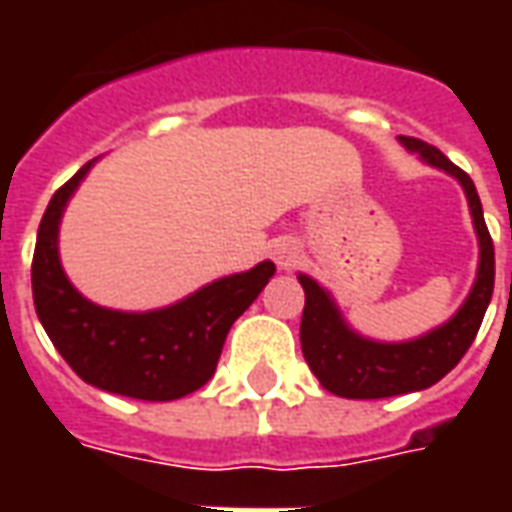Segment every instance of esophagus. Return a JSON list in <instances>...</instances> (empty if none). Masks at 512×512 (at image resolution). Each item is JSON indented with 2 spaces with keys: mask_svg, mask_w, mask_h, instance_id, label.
<instances>
[{
  "mask_svg": "<svg viewBox=\"0 0 512 512\" xmlns=\"http://www.w3.org/2000/svg\"><path fill=\"white\" fill-rule=\"evenodd\" d=\"M271 255H274L279 268H285V271H288V268H293L296 263H299L301 246L296 238H279V241L271 244Z\"/></svg>",
  "mask_w": 512,
  "mask_h": 512,
  "instance_id": "esophagus-1",
  "label": "esophagus"
}]
</instances>
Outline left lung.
<instances>
[{
    "instance_id": "1",
    "label": "left lung",
    "mask_w": 512,
    "mask_h": 512,
    "mask_svg": "<svg viewBox=\"0 0 512 512\" xmlns=\"http://www.w3.org/2000/svg\"><path fill=\"white\" fill-rule=\"evenodd\" d=\"M397 139L408 153H417L419 161L447 172L450 178L461 183L466 202H469V213H472L477 246H480L477 277H474L469 296L463 299L450 321L419 334L414 340L384 343V340H373L356 332L354 326L345 321L343 310L337 307L332 293L323 288L318 279L299 274L301 288H304V315H301L304 359L323 389L348 400L408 395V392H419L441 381L474 343L485 310L491 304V293H494V244L485 227L483 205H480L472 178L428 142L414 139V136H397Z\"/></svg>"
}]
</instances>
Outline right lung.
<instances>
[{
  "mask_svg": "<svg viewBox=\"0 0 512 512\" xmlns=\"http://www.w3.org/2000/svg\"><path fill=\"white\" fill-rule=\"evenodd\" d=\"M95 161H87L51 197L40 219L32 257L35 310L54 348L82 381L136 400H178L211 381L230 326L260 296L277 266L263 260L161 310L123 312L95 304L73 288L60 260L62 213Z\"/></svg>",
  "mask_w": 512,
  "mask_h": 512,
  "instance_id": "right-lung-1",
  "label": "right lung"
}]
</instances>
